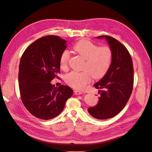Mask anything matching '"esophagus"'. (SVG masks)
Listing matches in <instances>:
<instances>
[{
  "label": "esophagus",
  "instance_id": "esophagus-1",
  "mask_svg": "<svg viewBox=\"0 0 152 152\" xmlns=\"http://www.w3.org/2000/svg\"><path fill=\"white\" fill-rule=\"evenodd\" d=\"M75 94H76V95H81V94H83V92L82 91H78V90H76V91H75Z\"/></svg>",
  "mask_w": 152,
  "mask_h": 152
}]
</instances>
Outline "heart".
<instances>
[{
	"instance_id": "heart-1",
	"label": "heart",
	"mask_w": 152,
	"mask_h": 152,
	"mask_svg": "<svg viewBox=\"0 0 152 152\" xmlns=\"http://www.w3.org/2000/svg\"><path fill=\"white\" fill-rule=\"evenodd\" d=\"M73 50L85 59L82 72L72 71L66 75V83L75 89L83 90L89 83L91 76L99 79L108 72L113 59V53L107 46L99 47L87 40H81L73 47ZM70 57L69 52L64 50L60 56V63L62 69H66Z\"/></svg>"
}]
</instances>
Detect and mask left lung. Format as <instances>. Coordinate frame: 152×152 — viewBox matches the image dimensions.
I'll return each instance as SVG.
<instances>
[{
  "label": "left lung",
  "instance_id": "1",
  "mask_svg": "<svg viewBox=\"0 0 152 152\" xmlns=\"http://www.w3.org/2000/svg\"><path fill=\"white\" fill-rule=\"evenodd\" d=\"M105 39L113 53L111 66L106 75L94 84L99 90L97 104L90 107L89 113L99 119H107L118 115L124 108L131 95L134 84L132 60L126 48L118 41L108 36Z\"/></svg>",
  "mask_w": 152,
  "mask_h": 152
}]
</instances>
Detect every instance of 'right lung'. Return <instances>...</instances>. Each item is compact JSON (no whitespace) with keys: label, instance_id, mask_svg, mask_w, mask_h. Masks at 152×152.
Instances as JSON below:
<instances>
[{"label":"right lung","instance_id":"1","mask_svg":"<svg viewBox=\"0 0 152 152\" xmlns=\"http://www.w3.org/2000/svg\"><path fill=\"white\" fill-rule=\"evenodd\" d=\"M66 41L47 36L32 43L20 62L18 83L22 102L35 117L48 120L57 116L73 94L67 86L58 88L50 82L60 73V58Z\"/></svg>","mask_w":152,"mask_h":152}]
</instances>
